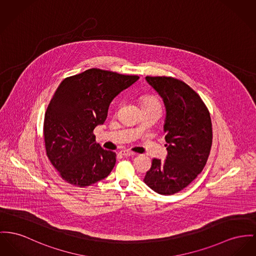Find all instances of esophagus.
<instances>
[{
	"instance_id": "1",
	"label": "esophagus",
	"mask_w": 256,
	"mask_h": 256,
	"mask_svg": "<svg viewBox=\"0 0 256 256\" xmlns=\"http://www.w3.org/2000/svg\"><path fill=\"white\" fill-rule=\"evenodd\" d=\"M120 154H122V155H124V156H133V155H135V154H134L133 152H130V150H121Z\"/></svg>"
}]
</instances>
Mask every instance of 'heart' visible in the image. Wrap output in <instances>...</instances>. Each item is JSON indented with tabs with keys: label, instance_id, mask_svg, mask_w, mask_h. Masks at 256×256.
<instances>
[{
	"label": "heart",
	"instance_id": "b5f03b06",
	"mask_svg": "<svg viewBox=\"0 0 256 256\" xmlns=\"http://www.w3.org/2000/svg\"><path fill=\"white\" fill-rule=\"evenodd\" d=\"M140 106H160V102L152 96H142L140 98Z\"/></svg>",
	"mask_w": 256,
	"mask_h": 256
}]
</instances>
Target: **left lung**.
<instances>
[{"label":"left lung","mask_w":256,"mask_h":256,"mask_svg":"<svg viewBox=\"0 0 256 256\" xmlns=\"http://www.w3.org/2000/svg\"><path fill=\"white\" fill-rule=\"evenodd\" d=\"M166 106L164 132L168 155L154 158L144 184L162 195H172L190 184L203 170L212 144L210 112L186 82L170 76H146Z\"/></svg>","instance_id":"1"}]
</instances>
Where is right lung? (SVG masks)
<instances>
[{
  "instance_id": "1",
  "label": "right lung",
  "mask_w": 256,
  "mask_h": 256,
  "mask_svg": "<svg viewBox=\"0 0 256 256\" xmlns=\"http://www.w3.org/2000/svg\"><path fill=\"white\" fill-rule=\"evenodd\" d=\"M138 80L93 68L58 86L46 112L44 136L48 158L63 180L84 188L110 174L116 154L96 142L93 130L104 122L114 97Z\"/></svg>"
}]
</instances>
